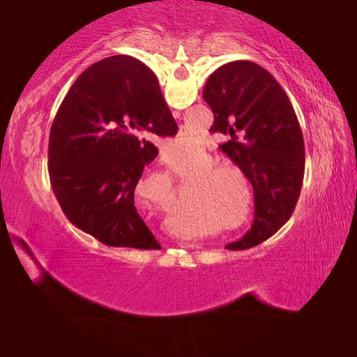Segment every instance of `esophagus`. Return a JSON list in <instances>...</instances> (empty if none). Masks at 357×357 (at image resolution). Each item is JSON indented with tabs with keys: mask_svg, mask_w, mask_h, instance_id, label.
<instances>
[{
	"mask_svg": "<svg viewBox=\"0 0 357 357\" xmlns=\"http://www.w3.org/2000/svg\"><path fill=\"white\" fill-rule=\"evenodd\" d=\"M179 114H181V113H179V112H176V110L173 112V116H174V118H179Z\"/></svg>",
	"mask_w": 357,
	"mask_h": 357,
	"instance_id": "obj_1",
	"label": "esophagus"
}]
</instances>
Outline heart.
<instances>
[{
  "instance_id": "obj_1",
  "label": "heart",
  "mask_w": 357,
  "mask_h": 357,
  "mask_svg": "<svg viewBox=\"0 0 357 357\" xmlns=\"http://www.w3.org/2000/svg\"><path fill=\"white\" fill-rule=\"evenodd\" d=\"M202 151V140L200 135L197 132H187L183 137H179L174 140L170 146L167 149V164L173 167L179 165L181 162L189 159L192 155H197ZM208 162V160H204ZM223 170L222 167H213L204 170L197 181H203V183L198 184V190H200V200L203 204L206 203H215L219 200V181L215 179L217 174H220ZM214 177V180H211ZM187 234H195V231H185Z\"/></svg>"
}]
</instances>
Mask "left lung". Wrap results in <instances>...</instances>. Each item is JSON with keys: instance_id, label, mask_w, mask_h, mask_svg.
Here are the masks:
<instances>
[{"instance_id": "8db88e82", "label": "left lung", "mask_w": 357, "mask_h": 357, "mask_svg": "<svg viewBox=\"0 0 357 357\" xmlns=\"http://www.w3.org/2000/svg\"><path fill=\"white\" fill-rule=\"evenodd\" d=\"M203 99L214 113L209 132L228 138L220 149L250 181L255 195V220L227 249H250L279 231L298 203L305 167L299 121L280 83L244 59L214 70Z\"/></svg>"}]
</instances>
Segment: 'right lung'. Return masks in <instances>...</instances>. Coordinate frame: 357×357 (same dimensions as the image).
I'll use <instances>...</instances> for the list:
<instances>
[{
    "mask_svg": "<svg viewBox=\"0 0 357 357\" xmlns=\"http://www.w3.org/2000/svg\"><path fill=\"white\" fill-rule=\"evenodd\" d=\"M178 126L159 83L138 59H102L72 84L53 119L48 174L66 217L110 247L162 249L138 214L134 192L155 159L157 137Z\"/></svg>",
    "mask_w": 357,
    "mask_h": 357,
    "instance_id": "1",
    "label": "right lung"
}]
</instances>
